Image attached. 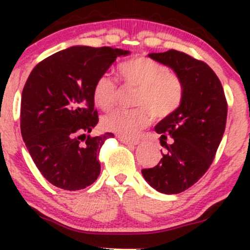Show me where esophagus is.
Instances as JSON below:
<instances>
[{
	"label": "esophagus",
	"mask_w": 250,
	"mask_h": 250,
	"mask_svg": "<svg viewBox=\"0 0 250 250\" xmlns=\"http://www.w3.org/2000/svg\"><path fill=\"white\" fill-rule=\"evenodd\" d=\"M120 140L122 141L123 144H125V145H138V144H139V140H129L127 139V138H121Z\"/></svg>",
	"instance_id": "34e87169"
}]
</instances>
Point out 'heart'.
I'll list each match as a JSON object with an SVG mask.
<instances>
[{
  "label": "heart",
  "instance_id": "1",
  "mask_svg": "<svg viewBox=\"0 0 250 250\" xmlns=\"http://www.w3.org/2000/svg\"><path fill=\"white\" fill-rule=\"evenodd\" d=\"M118 76L125 84L138 87L133 110L117 109L103 120L105 129L125 138H135L156 118H165L179 109L184 97L180 77L166 65L148 57H134L121 62ZM93 100L103 110L115 105L118 94L117 82L110 75L103 74L93 84Z\"/></svg>",
  "mask_w": 250,
  "mask_h": 250
}]
</instances>
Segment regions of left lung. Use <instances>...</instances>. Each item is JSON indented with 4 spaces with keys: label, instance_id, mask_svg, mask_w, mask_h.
Wrapping results in <instances>:
<instances>
[{
    "label": "left lung",
    "instance_id": "8db88e82",
    "mask_svg": "<svg viewBox=\"0 0 250 250\" xmlns=\"http://www.w3.org/2000/svg\"><path fill=\"white\" fill-rule=\"evenodd\" d=\"M150 57L172 67L184 85L179 109L155 128L166 152L157 166L141 170L153 188L173 195L197 183L213 163L225 132L228 102L220 80L202 60L175 49Z\"/></svg>",
    "mask_w": 250,
    "mask_h": 250
}]
</instances>
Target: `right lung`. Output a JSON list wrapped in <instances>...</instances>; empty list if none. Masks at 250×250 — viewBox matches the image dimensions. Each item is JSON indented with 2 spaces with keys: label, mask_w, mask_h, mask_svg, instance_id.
Returning a JSON list of instances; mask_svg holds the SVG:
<instances>
[{
  "label": "right lung",
  "mask_w": 250,
  "mask_h": 250,
  "mask_svg": "<svg viewBox=\"0 0 250 250\" xmlns=\"http://www.w3.org/2000/svg\"><path fill=\"white\" fill-rule=\"evenodd\" d=\"M127 50L75 46L40 62L21 93L20 130L42 175L57 188L76 191L100 174L99 153L112 133L90 137L99 121L93 84Z\"/></svg>",
  "instance_id": "1"
}]
</instances>
